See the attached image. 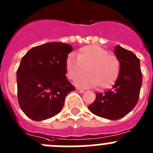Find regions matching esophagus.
I'll use <instances>...</instances> for the list:
<instances>
[{"label": "esophagus", "instance_id": "1", "mask_svg": "<svg viewBox=\"0 0 153 153\" xmlns=\"http://www.w3.org/2000/svg\"><path fill=\"white\" fill-rule=\"evenodd\" d=\"M76 92H79V93H83V92H84L83 89H79V88H76Z\"/></svg>", "mask_w": 153, "mask_h": 153}]
</instances>
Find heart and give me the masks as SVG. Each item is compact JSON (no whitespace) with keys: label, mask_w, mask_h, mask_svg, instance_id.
Listing matches in <instances>:
<instances>
[{"label":"heart","mask_w":153,"mask_h":153,"mask_svg":"<svg viewBox=\"0 0 153 153\" xmlns=\"http://www.w3.org/2000/svg\"><path fill=\"white\" fill-rule=\"evenodd\" d=\"M67 75L71 79H76L87 73L76 82L82 87L96 86L107 89L111 86L118 78L120 71V61L117 56L108 54L105 49L96 45L81 48L76 57L72 54L66 58Z\"/></svg>","instance_id":"1"}]
</instances>
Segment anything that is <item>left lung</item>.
I'll return each mask as SVG.
<instances>
[{"label":"left lung","instance_id":"obj_1","mask_svg":"<svg viewBox=\"0 0 153 153\" xmlns=\"http://www.w3.org/2000/svg\"><path fill=\"white\" fill-rule=\"evenodd\" d=\"M114 54L120 64L118 78L111 89L96 94V100L88 106L94 114L109 120L122 118L134 109L143 81L140 59L132 51L117 45Z\"/></svg>","mask_w":153,"mask_h":153}]
</instances>
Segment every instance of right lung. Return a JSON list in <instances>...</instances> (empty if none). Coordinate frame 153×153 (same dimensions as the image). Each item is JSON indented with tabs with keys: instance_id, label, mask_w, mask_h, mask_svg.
<instances>
[{
	"instance_id": "1",
	"label": "right lung",
	"mask_w": 153,
	"mask_h": 153,
	"mask_svg": "<svg viewBox=\"0 0 153 153\" xmlns=\"http://www.w3.org/2000/svg\"><path fill=\"white\" fill-rule=\"evenodd\" d=\"M73 51L70 45L49 42L30 49L21 60L16 72L19 107L33 120L57 114L65 97L75 87L66 76V58Z\"/></svg>"
}]
</instances>
